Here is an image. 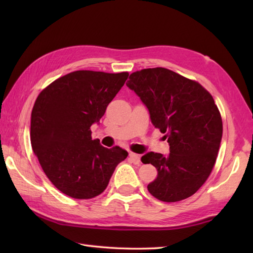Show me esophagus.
<instances>
[{
    "mask_svg": "<svg viewBox=\"0 0 253 253\" xmlns=\"http://www.w3.org/2000/svg\"><path fill=\"white\" fill-rule=\"evenodd\" d=\"M129 159L133 164H140V155L136 153H129Z\"/></svg>",
    "mask_w": 253,
    "mask_h": 253,
    "instance_id": "34e87169",
    "label": "esophagus"
}]
</instances>
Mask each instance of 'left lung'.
Wrapping results in <instances>:
<instances>
[{
    "instance_id": "8db88e82",
    "label": "left lung",
    "mask_w": 253,
    "mask_h": 253,
    "mask_svg": "<svg viewBox=\"0 0 253 253\" xmlns=\"http://www.w3.org/2000/svg\"><path fill=\"white\" fill-rule=\"evenodd\" d=\"M126 84L169 144V155L148 152L141 158L158 169L149 192L164 202L189 198L211 174L222 140V117L212 95L199 83L163 67L132 73Z\"/></svg>"
}]
</instances>
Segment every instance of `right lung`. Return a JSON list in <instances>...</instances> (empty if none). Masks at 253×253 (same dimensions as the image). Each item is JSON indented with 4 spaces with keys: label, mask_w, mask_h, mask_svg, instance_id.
I'll use <instances>...</instances> for the list:
<instances>
[{
    "label": "right lung",
    "mask_w": 253,
    "mask_h": 253,
    "mask_svg": "<svg viewBox=\"0 0 253 253\" xmlns=\"http://www.w3.org/2000/svg\"><path fill=\"white\" fill-rule=\"evenodd\" d=\"M128 73L77 71L56 79L38 95L31 112L30 140L42 169L58 190L91 199L105 190L115 168L127 158L91 138Z\"/></svg>",
    "instance_id": "add662e5"
}]
</instances>
